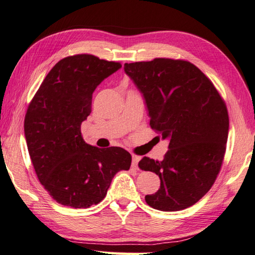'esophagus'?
<instances>
[{"label": "esophagus", "mask_w": 255, "mask_h": 255, "mask_svg": "<svg viewBox=\"0 0 255 255\" xmlns=\"http://www.w3.org/2000/svg\"><path fill=\"white\" fill-rule=\"evenodd\" d=\"M139 159H141V156H137V155H133L132 156V166L135 168H137V164L139 162Z\"/></svg>", "instance_id": "34e87169"}]
</instances>
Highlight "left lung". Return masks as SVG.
<instances>
[{"instance_id": "1", "label": "left lung", "mask_w": 255, "mask_h": 255, "mask_svg": "<svg viewBox=\"0 0 255 255\" xmlns=\"http://www.w3.org/2000/svg\"><path fill=\"white\" fill-rule=\"evenodd\" d=\"M143 93L149 126L169 139L162 160L143 157L160 188L145 201L154 209L178 211L195 205L214 185L225 157L229 116L226 103L204 72L187 60L155 58L124 64Z\"/></svg>"}]
</instances>
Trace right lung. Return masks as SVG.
<instances>
[{"label":"right lung","instance_id":"right-lung-1","mask_svg":"<svg viewBox=\"0 0 255 255\" xmlns=\"http://www.w3.org/2000/svg\"><path fill=\"white\" fill-rule=\"evenodd\" d=\"M121 67L89 54L66 57L48 72L28 105L24 132L35 173L62 206L99 204L114 175L131 166L128 150L91 146L81 135L93 91Z\"/></svg>","mask_w":255,"mask_h":255}]
</instances>
